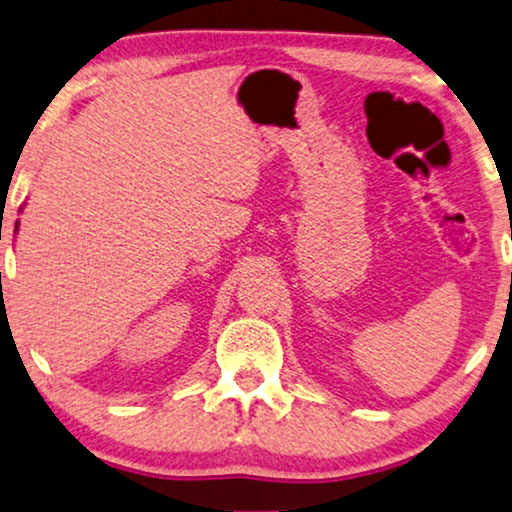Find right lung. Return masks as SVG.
I'll use <instances>...</instances> for the list:
<instances>
[{
	"instance_id": "add662e5",
	"label": "right lung",
	"mask_w": 512,
	"mask_h": 512,
	"mask_svg": "<svg viewBox=\"0 0 512 512\" xmlns=\"http://www.w3.org/2000/svg\"><path fill=\"white\" fill-rule=\"evenodd\" d=\"M16 228H18V225H16Z\"/></svg>"
}]
</instances>
